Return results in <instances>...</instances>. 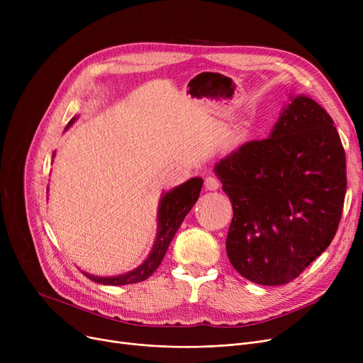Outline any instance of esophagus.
<instances>
[{
	"label": "esophagus",
	"mask_w": 363,
	"mask_h": 363,
	"mask_svg": "<svg viewBox=\"0 0 363 363\" xmlns=\"http://www.w3.org/2000/svg\"><path fill=\"white\" fill-rule=\"evenodd\" d=\"M204 185H206V189H208V191H216V189L220 186V182L215 177H207L206 181H204Z\"/></svg>",
	"instance_id": "esophagus-1"
}]
</instances>
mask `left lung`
Returning a JSON list of instances; mask_svg holds the SVG:
<instances>
[{
    "mask_svg": "<svg viewBox=\"0 0 363 363\" xmlns=\"http://www.w3.org/2000/svg\"><path fill=\"white\" fill-rule=\"evenodd\" d=\"M234 218L226 253L260 285L297 278L331 244L347 188L346 155L334 121L308 95H291L268 138L215 164Z\"/></svg>",
    "mask_w": 363,
    "mask_h": 363,
    "instance_id": "left-lung-1",
    "label": "left lung"
}]
</instances>
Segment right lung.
<instances>
[{
    "label": "right lung",
    "instance_id": "add662e5",
    "mask_svg": "<svg viewBox=\"0 0 363 363\" xmlns=\"http://www.w3.org/2000/svg\"><path fill=\"white\" fill-rule=\"evenodd\" d=\"M74 121L76 118H72V121L67 123L65 130H67L74 123ZM201 186H203L201 178H191L186 182L169 189L167 193L162 194L159 201V208H157V234H156L155 244H152V249L147 256V259L140 266H137L135 269L118 277H99V275H92L82 271L84 275L94 282L104 284V285L135 284L151 277L160 266L167 252V247L172 238L175 237L182 220L196 204L201 191Z\"/></svg>",
    "mask_w": 363,
    "mask_h": 363
}]
</instances>
